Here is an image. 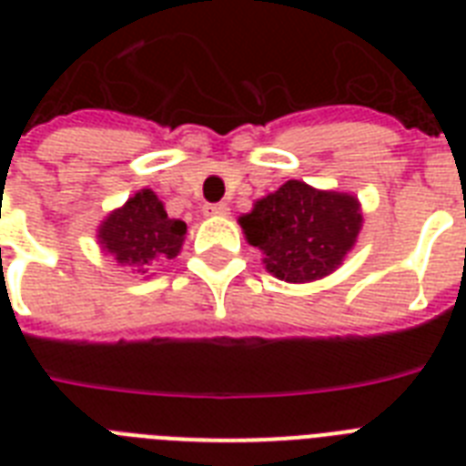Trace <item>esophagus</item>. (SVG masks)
Listing matches in <instances>:
<instances>
[{"mask_svg": "<svg viewBox=\"0 0 466 466\" xmlns=\"http://www.w3.org/2000/svg\"><path fill=\"white\" fill-rule=\"evenodd\" d=\"M203 212L208 218H219V215H227L229 208H227V203H208L203 205Z\"/></svg>", "mask_w": 466, "mask_h": 466, "instance_id": "obj_1", "label": "esophagus"}]
</instances>
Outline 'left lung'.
<instances>
[{
  "instance_id": "1",
  "label": "left lung",
  "mask_w": 466,
  "mask_h": 466,
  "mask_svg": "<svg viewBox=\"0 0 466 466\" xmlns=\"http://www.w3.org/2000/svg\"><path fill=\"white\" fill-rule=\"evenodd\" d=\"M239 222L273 276L305 283L329 276L343 261L360 232L362 215L353 196L288 181Z\"/></svg>"
}]
</instances>
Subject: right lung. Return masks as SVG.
<instances>
[{
    "mask_svg": "<svg viewBox=\"0 0 466 466\" xmlns=\"http://www.w3.org/2000/svg\"><path fill=\"white\" fill-rule=\"evenodd\" d=\"M186 222L168 219L164 205L149 188L135 193L98 229L104 248L126 266H149L181 251ZM145 270V268H142Z\"/></svg>",
    "mask_w": 466,
    "mask_h": 466,
    "instance_id": "obj_1",
    "label": "right lung"
}]
</instances>
